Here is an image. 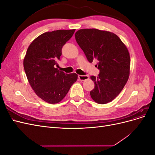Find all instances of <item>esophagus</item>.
Instances as JSON below:
<instances>
[{"label":"esophagus","instance_id":"34e87169","mask_svg":"<svg viewBox=\"0 0 155 155\" xmlns=\"http://www.w3.org/2000/svg\"><path fill=\"white\" fill-rule=\"evenodd\" d=\"M78 78L80 81H85L88 79V76L87 75H84V76H83V75H79Z\"/></svg>","mask_w":155,"mask_h":155}]
</instances>
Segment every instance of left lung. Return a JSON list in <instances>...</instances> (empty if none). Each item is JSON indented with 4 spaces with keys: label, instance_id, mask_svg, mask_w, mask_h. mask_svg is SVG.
Here are the masks:
<instances>
[{
    "label": "left lung",
    "instance_id": "obj_1",
    "mask_svg": "<svg viewBox=\"0 0 155 155\" xmlns=\"http://www.w3.org/2000/svg\"><path fill=\"white\" fill-rule=\"evenodd\" d=\"M75 38L88 61L97 60L100 70L97 78L92 76L94 88L90 92L92 99L105 104L116 98L128 81L130 74V55L120 37L107 31L81 29Z\"/></svg>",
    "mask_w": 155,
    "mask_h": 155
}]
</instances>
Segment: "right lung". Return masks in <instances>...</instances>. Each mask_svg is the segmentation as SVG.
<instances>
[{
  "label": "right lung",
  "mask_w": 155,
  "mask_h": 155,
  "mask_svg": "<svg viewBox=\"0 0 155 155\" xmlns=\"http://www.w3.org/2000/svg\"><path fill=\"white\" fill-rule=\"evenodd\" d=\"M75 29L45 32L32 41L23 61L30 86L36 94L51 104L60 102L77 81L76 73L65 74L55 68L63 45Z\"/></svg>",
  "instance_id": "1"
}]
</instances>
